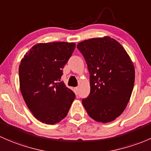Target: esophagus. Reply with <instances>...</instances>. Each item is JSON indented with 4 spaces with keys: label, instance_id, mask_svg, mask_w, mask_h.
Here are the masks:
<instances>
[{
    "label": "esophagus",
    "instance_id": "34e87169",
    "mask_svg": "<svg viewBox=\"0 0 151 151\" xmlns=\"http://www.w3.org/2000/svg\"><path fill=\"white\" fill-rule=\"evenodd\" d=\"M78 87H76V88H75V92L76 93V94H78Z\"/></svg>",
    "mask_w": 151,
    "mask_h": 151
}]
</instances>
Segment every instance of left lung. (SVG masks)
Here are the masks:
<instances>
[{"label": "left lung", "mask_w": 151, "mask_h": 151, "mask_svg": "<svg viewBox=\"0 0 151 151\" xmlns=\"http://www.w3.org/2000/svg\"><path fill=\"white\" fill-rule=\"evenodd\" d=\"M89 72L90 94L82 99L88 116L94 121H114L125 110L134 83V67L124 47L105 36L80 42Z\"/></svg>", "instance_id": "obj_1"}]
</instances>
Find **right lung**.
<instances>
[{
  "label": "right lung",
  "mask_w": 151,
  "mask_h": 151,
  "mask_svg": "<svg viewBox=\"0 0 151 151\" xmlns=\"http://www.w3.org/2000/svg\"><path fill=\"white\" fill-rule=\"evenodd\" d=\"M75 48V43H38L22 59L20 91L31 113L42 123L55 124L63 120L76 98L60 80Z\"/></svg>",
  "instance_id": "1"
}]
</instances>
